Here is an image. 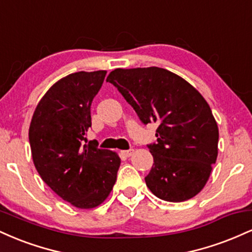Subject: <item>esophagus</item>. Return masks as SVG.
<instances>
[{
  "label": "esophagus",
  "instance_id": "34e87169",
  "mask_svg": "<svg viewBox=\"0 0 252 252\" xmlns=\"http://www.w3.org/2000/svg\"><path fill=\"white\" fill-rule=\"evenodd\" d=\"M123 154L126 156H131L132 154H134V149H129V150H123Z\"/></svg>",
  "mask_w": 252,
  "mask_h": 252
}]
</instances>
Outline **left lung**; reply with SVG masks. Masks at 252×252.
Instances as JSON below:
<instances>
[{"instance_id": "1", "label": "left lung", "mask_w": 252, "mask_h": 252, "mask_svg": "<svg viewBox=\"0 0 252 252\" xmlns=\"http://www.w3.org/2000/svg\"><path fill=\"white\" fill-rule=\"evenodd\" d=\"M144 124H158V143L149 144L154 164L147 187L162 200L193 198L209 180L218 156L219 130L200 92L160 67L116 68L106 78Z\"/></svg>"}]
</instances>
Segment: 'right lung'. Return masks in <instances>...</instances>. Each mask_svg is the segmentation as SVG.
I'll list each match as a JSON object with an SVG mask.
<instances>
[{"mask_svg": "<svg viewBox=\"0 0 252 252\" xmlns=\"http://www.w3.org/2000/svg\"><path fill=\"white\" fill-rule=\"evenodd\" d=\"M106 71H80L62 78L37 103L30 126L34 166L63 200L77 209L99 206L117 179V153L84 144L91 103Z\"/></svg>", "mask_w": 252, "mask_h": 252, "instance_id": "obj_1", "label": "right lung"}]
</instances>
